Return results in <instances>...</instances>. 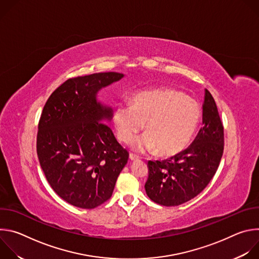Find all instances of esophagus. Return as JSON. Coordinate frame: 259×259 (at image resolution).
Returning a JSON list of instances; mask_svg holds the SVG:
<instances>
[{
    "label": "esophagus",
    "instance_id": "34e87169",
    "mask_svg": "<svg viewBox=\"0 0 259 259\" xmlns=\"http://www.w3.org/2000/svg\"><path fill=\"white\" fill-rule=\"evenodd\" d=\"M129 159H130L131 161H136V160H138L139 158H138V156H136V155H134V154H130V155H129Z\"/></svg>",
    "mask_w": 259,
    "mask_h": 259
}]
</instances>
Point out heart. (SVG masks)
Segmentation results:
<instances>
[{
    "instance_id": "obj_1",
    "label": "heart",
    "mask_w": 259,
    "mask_h": 259,
    "mask_svg": "<svg viewBox=\"0 0 259 259\" xmlns=\"http://www.w3.org/2000/svg\"><path fill=\"white\" fill-rule=\"evenodd\" d=\"M199 103L174 89L142 91L131 99V105L120 103L114 112L118 138L129 143L143 128L147 131L134 140L139 153L156 152L163 157L181 152L191 141L199 120Z\"/></svg>"
}]
</instances>
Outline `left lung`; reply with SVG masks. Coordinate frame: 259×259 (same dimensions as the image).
<instances>
[{
  "mask_svg": "<svg viewBox=\"0 0 259 259\" xmlns=\"http://www.w3.org/2000/svg\"><path fill=\"white\" fill-rule=\"evenodd\" d=\"M224 146V126L214 98L205 89L203 126L187 150L164 161H149L146 195L168 207L194 199L216 173Z\"/></svg>",
  "mask_w": 259,
  "mask_h": 259,
  "instance_id": "left-lung-1",
  "label": "left lung"
}]
</instances>
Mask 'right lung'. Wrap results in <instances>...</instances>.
<instances>
[{"label": "right lung", "mask_w": 259, "mask_h": 259, "mask_svg": "<svg viewBox=\"0 0 259 259\" xmlns=\"http://www.w3.org/2000/svg\"><path fill=\"white\" fill-rule=\"evenodd\" d=\"M123 77L109 71L68 79L43 108L36 154L51 188L70 205L93 209L106 202L128 162L129 153L104 124L113 108L97 100L100 89Z\"/></svg>", "instance_id": "add662e5"}]
</instances>
